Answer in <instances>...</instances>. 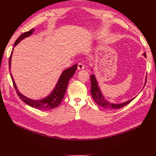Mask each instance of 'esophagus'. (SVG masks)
<instances>
[{
  "label": "esophagus",
  "mask_w": 156,
  "mask_h": 156,
  "mask_svg": "<svg viewBox=\"0 0 156 156\" xmlns=\"http://www.w3.org/2000/svg\"><path fill=\"white\" fill-rule=\"evenodd\" d=\"M77 68H78L79 70L83 69L84 68V66L83 63H79L78 66H77Z\"/></svg>",
  "instance_id": "obj_1"
}]
</instances>
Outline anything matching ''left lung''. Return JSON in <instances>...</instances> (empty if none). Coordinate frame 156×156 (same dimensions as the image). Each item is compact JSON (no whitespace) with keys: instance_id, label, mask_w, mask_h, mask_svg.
Here are the masks:
<instances>
[{"instance_id":"8db88e82","label":"left lung","mask_w":156,"mask_h":156,"mask_svg":"<svg viewBox=\"0 0 156 156\" xmlns=\"http://www.w3.org/2000/svg\"><path fill=\"white\" fill-rule=\"evenodd\" d=\"M143 55L146 57V55L145 53H144ZM90 81H91V94L93 100L95 101V102L97 103L98 105L101 106V107H103L105 108H107V109H117V108H120L123 107L134 100L131 99V100L127 101L125 103H120V104H115V103H111L110 102L107 101L104 96L102 95V94L100 91V88H99L98 85V82L96 81V77L94 75H91L90 76Z\"/></svg>"}]
</instances>
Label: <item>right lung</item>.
Segmentation results:
<instances>
[{
  "instance_id": "1",
  "label": "right lung",
  "mask_w": 156,
  "mask_h": 156,
  "mask_svg": "<svg viewBox=\"0 0 156 156\" xmlns=\"http://www.w3.org/2000/svg\"><path fill=\"white\" fill-rule=\"evenodd\" d=\"M34 29H32L29 31L23 33V34L20 35V36L16 40L15 44H14V47L17 45L22 40L25 38V37L28 36H30L32 34V32H34ZM12 53H13V51H12L10 58H9V68H10L11 66V58H12ZM77 68V65L75 64L71 68L64 70L62 72V75H60V79H58V81L57 84H56V85L55 89L53 90V91L51 92V94L49 96H48V97H46L45 98L41 100H33L30 98H28L25 96L22 95V94L19 92V90L17 88L16 84L15 82H14V80L13 79L12 75L11 73H10V76L12 80L13 87L16 89L17 95L20 98V99L23 101H24L25 103H27V105H30L33 108H36L40 110L48 111V110H51L52 108H54L57 106H58V105L61 103V101H62L66 90L69 80L71 79V77H72V76L74 75Z\"/></svg>"
}]
</instances>
